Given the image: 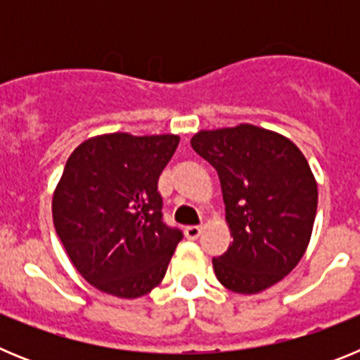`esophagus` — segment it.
<instances>
[{"instance_id": "esophagus-1", "label": "esophagus", "mask_w": 360, "mask_h": 360, "mask_svg": "<svg viewBox=\"0 0 360 360\" xmlns=\"http://www.w3.org/2000/svg\"><path fill=\"white\" fill-rule=\"evenodd\" d=\"M200 234H202V225H189V227H186V236L189 240H196Z\"/></svg>"}]
</instances>
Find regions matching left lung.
Here are the masks:
<instances>
[{"instance_id":"left-lung-1","label":"left lung","mask_w":360,"mask_h":360,"mask_svg":"<svg viewBox=\"0 0 360 360\" xmlns=\"http://www.w3.org/2000/svg\"><path fill=\"white\" fill-rule=\"evenodd\" d=\"M191 146L218 171L232 243L212 257L218 281L257 294L290 274L310 243L317 182L297 146L276 131L240 124L202 129Z\"/></svg>"}]
</instances>
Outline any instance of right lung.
Here are the masks:
<instances>
[{
	"instance_id": "obj_1",
	"label": "right lung",
	"mask_w": 360,
	"mask_h": 360,
	"mask_svg": "<svg viewBox=\"0 0 360 360\" xmlns=\"http://www.w3.org/2000/svg\"><path fill=\"white\" fill-rule=\"evenodd\" d=\"M178 135L106 133L68 157L52 216L70 262L104 294L135 299L164 279L182 231L162 219L158 176Z\"/></svg>"
}]
</instances>
